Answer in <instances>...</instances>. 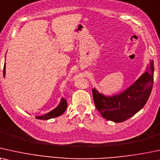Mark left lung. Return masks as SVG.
I'll list each match as a JSON object with an SVG mask.
<instances>
[{
	"instance_id": "8db88e82",
	"label": "left lung",
	"mask_w": 160,
	"mask_h": 160,
	"mask_svg": "<svg viewBox=\"0 0 160 160\" xmlns=\"http://www.w3.org/2000/svg\"><path fill=\"white\" fill-rule=\"evenodd\" d=\"M154 71V61L150 60L146 72L118 94L106 96L93 88V101L102 117L107 120L120 123L131 118L141 110L152 92Z\"/></svg>"
}]
</instances>
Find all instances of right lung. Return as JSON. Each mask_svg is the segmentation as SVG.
I'll use <instances>...</instances> for the list:
<instances>
[{"label":"right lung","mask_w":160,"mask_h":160,"mask_svg":"<svg viewBox=\"0 0 160 160\" xmlns=\"http://www.w3.org/2000/svg\"><path fill=\"white\" fill-rule=\"evenodd\" d=\"M6 75V63H4V67H3V77L5 78ZM67 108V99H65L64 98H61L60 103L57 106L56 108L51 110V111L47 112V113L42 115V116H37L36 118L37 119H41V120H48V119H51L55 117L60 116L62 115L63 112H65V110Z\"/></svg>","instance_id":"right-lung-1"}]
</instances>
